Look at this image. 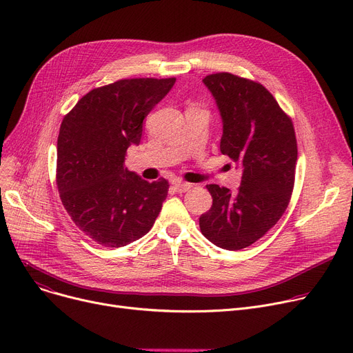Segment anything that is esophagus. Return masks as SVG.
Instances as JSON below:
<instances>
[{
  "label": "esophagus",
  "instance_id": "esophagus-1",
  "mask_svg": "<svg viewBox=\"0 0 353 353\" xmlns=\"http://www.w3.org/2000/svg\"><path fill=\"white\" fill-rule=\"evenodd\" d=\"M174 190L177 192V193H184V192H188V190H190V188H192V184L190 183H184V181H176L174 184Z\"/></svg>",
  "mask_w": 353,
  "mask_h": 353
}]
</instances>
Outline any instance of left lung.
Segmentation results:
<instances>
[{"label":"left lung","instance_id":"left-lung-1","mask_svg":"<svg viewBox=\"0 0 353 353\" xmlns=\"http://www.w3.org/2000/svg\"><path fill=\"white\" fill-rule=\"evenodd\" d=\"M203 83L223 120L220 152L242 165L243 174L236 193L208 184L213 205L199 225L216 246L240 250L263 237L288 209L298 161L294 127L261 83L232 72L210 74Z\"/></svg>","mask_w":353,"mask_h":353}]
</instances>
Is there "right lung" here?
Here are the masks:
<instances>
[{
	"label": "right lung",
	"instance_id": "1",
	"mask_svg": "<svg viewBox=\"0 0 353 353\" xmlns=\"http://www.w3.org/2000/svg\"><path fill=\"white\" fill-rule=\"evenodd\" d=\"M176 83L123 79L92 88L63 119L55 181L76 226L105 248H121L148 233L169 192V181H145L124 167L139 144L143 120Z\"/></svg>",
	"mask_w": 353,
	"mask_h": 353
}]
</instances>
